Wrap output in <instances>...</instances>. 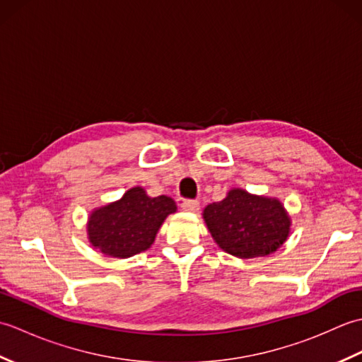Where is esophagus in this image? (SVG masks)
I'll list each match as a JSON object with an SVG mask.
<instances>
[{
  "instance_id": "obj_1",
  "label": "esophagus",
  "mask_w": 362,
  "mask_h": 362,
  "mask_svg": "<svg viewBox=\"0 0 362 362\" xmlns=\"http://www.w3.org/2000/svg\"><path fill=\"white\" fill-rule=\"evenodd\" d=\"M180 206L183 211H197L199 210V202L193 201V199H185V201L180 202Z\"/></svg>"
}]
</instances>
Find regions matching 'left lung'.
I'll use <instances>...</instances> for the list:
<instances>
[{
    "label": "left lung",
    "mask_w": 362,
    "mask_h": 362,
    "mask_svg": "<svg viewBox=\"0 0 362 362\" xmlns=\"http://www.w3.org/2000/svg\"><path fill=\"white\" fill-rule=\"evenodd\" d=\"M204 221L219 247L238 258L271 255L288 240L291 218L279 199L230 189L205 206Z\"/></svg>",
    "instance_id": "obj_1"
}]
</instances>
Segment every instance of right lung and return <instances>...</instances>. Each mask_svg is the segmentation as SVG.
Masks as SVG:
<instances>
[{
	"instance_id": "add662e5",
	"label": "right lung",
	"mask_w": 362,
	"mask_h": 362,
	"mask_svg": "<svg viewBox=\"0 0 362 362\" xmlns=\"http://www.w3.org/2000/svg\"><path fill=\"white\" fill-rule=\"evenodd\" d=\"M175 210L171 197H151L144 188L134 187L119 201L90 213L88 241L104 255L134 257L151 247L163 221Z\"/></svg>"
}]
</instances>
